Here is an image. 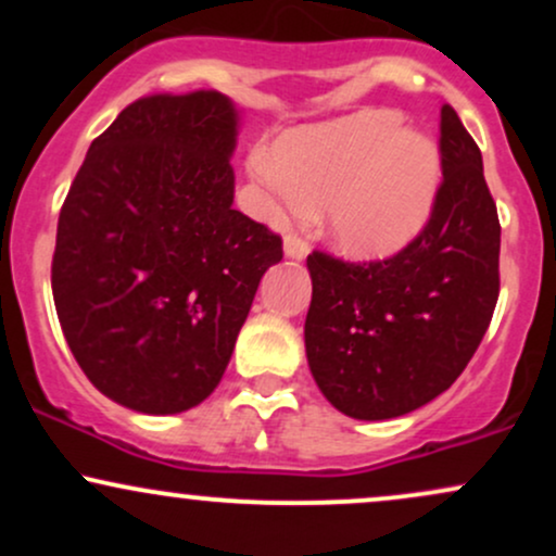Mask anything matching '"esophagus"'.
<instances>
[{"instance_id": "1", "label": "esophagus", "mask_w": 556, "mask_h": 556, "mask_svg": "<svg viewBox=\"0 0 556 556\" xmlns=\"http://www.w3.org/2000/svg\"><path fill=\"white\" fill-rule=\"evenodd\" d=\"M308 242H305L300 235L295 232H287L285 235V256L292 258V261H303L305 256H308Z\"/></svg>"}]
</instances>
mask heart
Masks as SVG:
<instances>
[{
	"mask_svg": "<svg viewBox=\"0 0 556 556\" xmlns=\"http://www.w3.org/2000/svg\"><path fill=\"white\" fill-rule=\"evenodd\" d=\"M258 180L287 206H321L342 253L379 258L426 225L439 185V154L394 112H361L300 127L277 140L271 162L256 156Z\"/></svg>",
	"mask_w": 556,
	"mask_h": 556,
	"instance_id": "1",
	"label": "heart"
}]
</instances>
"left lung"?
Instances as JSON below:
<instances>
[{
  "instance_id": "obj_1",
  "label": "left lung",
  "mask_w": 556,
  "mask_h": 556,
  "mask_svg": "<svg viewBox=\"0 0 556 556\" xmlns=\"http://www.w3.org/2000/svg\"><path fill=\"white\" fill-rule=\"evenodd\" d=\"M442 185L424 232L397 256L348 264L308 256L305 355L337 410L387 420L455 384L500 298V216L483 159L457 112L442 106Z\"/></svg>"
}]
</instances>
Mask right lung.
I'll list each match as a JSON object with an SVG mask.
<instances>
[{
	"instance_id": "obj_1",
	"label": "right lung",
	"mask_w": 556,
	"mask_h": 556,
	"mask_svg": "<svg viewBox=\"0 0 556 556\" xmlns=\"http://www.w3.org/2000/svg\"><path fill=\"white\" fill-rule=\"evenodd\" d=\"M225 93L132 101L93 140L56 225L52 292L101 394L175 416L214 392L282 238L235 201Z\"/></svg>"
}]
</instances>
